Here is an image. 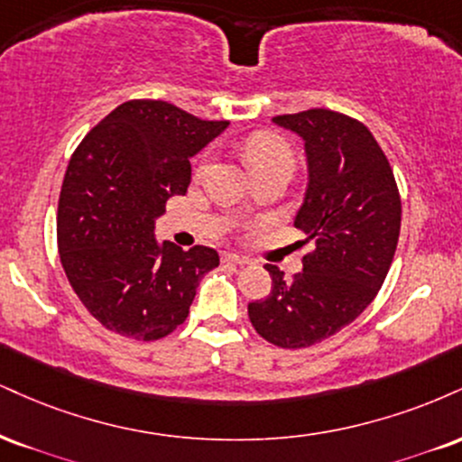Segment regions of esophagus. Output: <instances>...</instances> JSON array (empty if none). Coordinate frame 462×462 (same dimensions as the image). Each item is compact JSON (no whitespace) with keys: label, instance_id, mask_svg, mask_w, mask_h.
I'll return each mask as SVG.
<instances>
[{"label":"esophagus","instance_id":"esophagus-1","mask_svg":"<svg viewBox=\"0 0 462 462\" xmlns=\"http://www.w3.org/2000/svg\"><path fill=\"white\" fill-rule=\"evenodd\" d=\"M221 260L227 264H238V266H245L249 264V260L245 258V255H236V254H224L221 255Z\"/></svg>","mask_w":462,"mask_h":462}]
</instances>
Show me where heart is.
<instances>
[{"instance_id": "heart-1", "label": "heart", "mask_w": 462, "mask_h": 462, "mask_svg": "<svg viewBox=\"0 0 462 462\" xmlns=\"http://www.w3.org/2000/svg\"><path fill=\"white\" fill-rule=\"evenodd\" d=\"M245 161L249 168L255 171L269 168L275 163H291L292 165V152L288 143L282 140L275 133H255L245 142L243 148Z\"/></svg>"}]
</instances>
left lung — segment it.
Masks as SVG:
<instances>
[{
	"label": "left lung",
	"instance_id": "obj_1",
	"mask_svg": "<svg viewBox=\"0 0 462 462\" xmlns=\"http://www.w3.org/2000/svg\"><path fill=\"white\" fill-rule=\"evenodd\" d=\"M305 143L308 187L294 227L316 243L303 271L249 303L255 331L282 348H305L351 325L385 282L400 235V196L390 161L361 122L331 109L275 116Z\"/></svg>",
	"mask_w": 462,
	"mask_h": 462
}]
</instances>
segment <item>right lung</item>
<instances>
[{"instance_id": "right-lung-1", "label": "right lung", "mask_w": 462, "mask_h": 462, "mask_svg": "<svg viewBox=\"0 0 462 462\" xmlns=\"http://www.w3.org/2000/svg\"><path fill=\"white\" fill-rule=\"evenodd\" d=\"M227 125L165 101H126L70 157L58 207L60 260L103 327L150 342L185 322L219 254L159 243L154 224L171 196L187 193L191 159Z\"/></svg>"}]
</instances>
